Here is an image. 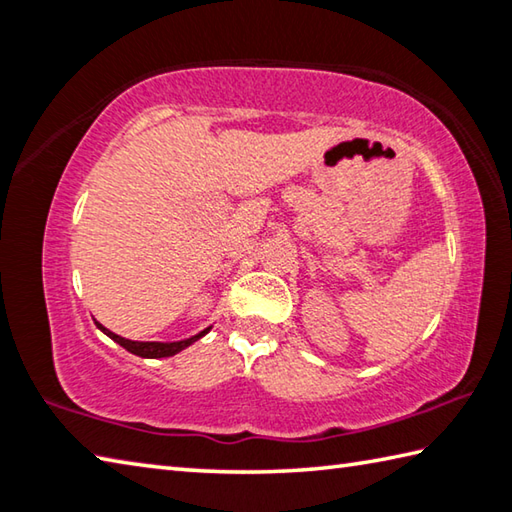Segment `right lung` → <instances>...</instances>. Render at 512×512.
<instances>
[{
	"mask_svg": "<svg viewBox=\"0 0 512 512\" xmlns=\"http://www.w3.org/2000/svg\"><path fill=\"white\" fill-rule=\"evenodd\" d=\"M96 324H98V329L102 333H107V336L114 340V342H118L120 347H125L129 353H134V356H141V358H167V356H174V353H179L185 347H190L192 342H197L201 336H206V333L210 331V329H206V331L197 333V336H192L188 340H179V342H136V340H127V338L116 336L114 331L105 329L100 322H96Z\"/></svg>",
	"mask_w": 512,
	"mask_h": 512,
	"instance_id": "add662e5",
	"label": "right lung"
}]
</instances>
